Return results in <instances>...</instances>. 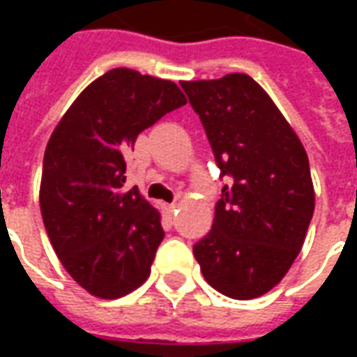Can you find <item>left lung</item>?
<instances>
[{
  "mask_svg": "<svg viewBox=\"0 0 357 357\" xmlns=\"http://www.w3.org/2000/svg\"><path fill=\"white\" fill-rule=\"evenodd\" d=\"M181 99L174 82L112 68L78 95L45 147V231L70 277L97 298L126 296L151 275L162 224L137 185L126 183V151Z\"/></svg>",
  "mask_w": 357,
  "mask_h": 357,
  "instance_id": "obj_1",
  "label": "left lung"
}]
</instances>
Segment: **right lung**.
I'll use <instances>...</instances> for the list:
<instances>
[{"instance_id": "1", "label": "right lung", "mask_w": 357, "mask_h": 357, "mask_svg": "<svg viewBox=\"0 0 357 357\" xmlns=\"http://www.w3.org/2000/svg\"><path fill=\"white\" fill-rule=\"evenodd\" d=\"M185 91L225 176L212 229L193 255L218 292L258 298L287 275L314 216L306 151L247 74L189 82Z\"/></svg>"}]
</instances>
